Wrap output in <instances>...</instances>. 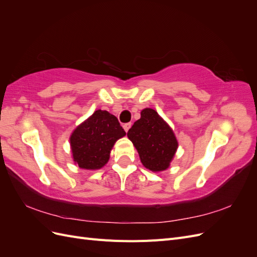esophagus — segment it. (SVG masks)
Here are the masks:
<instances>
[{"instance_id":"34e87169","label":"esophagus","mask_w":257,"mask_h":257,"mask_svg":"<svg viewBox=\"0 0 257 257\" xmlns=\"http://www.w3.org/2000/svg\"><path fill=\"white\" fill-rule=\"evenodd\" d=\"M131 126H132V123H125V124H123V128L125 130V132H127Z\"/></svg>"}]
</instances>
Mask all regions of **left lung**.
<instances>
[{
  "label": "left lung",
  "instance_id": "8db88e82",
  "mask_svg": "<svg viewBox=\"0 0 257 257\" xmlns=\"http://www.w3.org/2000/svg\"><path fill=\"white\" fill-rule=\"evenodd\" d=\"M127 132V137L134 144L143 165L152 172L168 168L178 148L174 132L159 113L151 108L142 111Z\"/></svg>",
  "mask_w": 257,
  "mask_h": 257
}]
</instances>
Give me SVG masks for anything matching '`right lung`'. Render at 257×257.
<instances>
[{
  "label": "right lung",
  "instance_id": "obj_1",
  "mask_svg": "<svg viewBox=\"0 0 257 257\" xmlns=\"http://www.w3.org/2000/svg\"><path fill=\"white\" fill-rule=\"evenodd\" d=\"M125 134L116 116L106 110L94 111L71 136L74 161L80 168H102L114 143Z\"/></svg>",
  "mask_w": 257,
  "mask_h": 257
}]
</instances>
